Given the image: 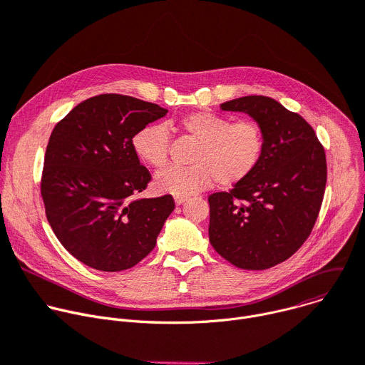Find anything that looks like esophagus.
Segmentation results:
<instances>
[{"mask_svg": "<svg viewBox=\"0 0 365 365\" xmlns=\"http://www.w3.org/2000/svg\"><path fill=\"white\" fill-rule=\"evenodd\" d=\"M187 200V196H175V202L176 205H182Z\"/></svg>", "mask_w": 365, "mask_h": 365, "instance_id": "obj_1", "label": "esophagus"}]
</instances>
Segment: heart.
Returning a JSON list of instances; mask_svg holds the SVG:
<instances>
[{
    "instance_id": "obj_1",
    "label": "heart",
    "mask_w": 365,
    "mask_h": 365,
    "mask_svg": "<svg viewBox=\"0 0 365 365\" xmlns=\"http://www.w3.org/2000/svg\"><path fill=\"white\" fill-rule=\"evenodd\" d=\"M178 126L197 141L189 168H169L155 176L160 192L189 196L212 186L228 187L246 180L257 168L264 150L262 126L253 119L231 122L212 112L185 115ZM137 155L151 168L169 161V132L161 125L141 128L134 141Z\"/></svg>"
}]
</instances>
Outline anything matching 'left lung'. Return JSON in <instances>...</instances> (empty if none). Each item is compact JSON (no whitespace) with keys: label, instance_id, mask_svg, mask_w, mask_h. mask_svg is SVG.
Here are the masks:
<instances>
[{"label":"left lung","instance_id":"obj_1","mask_svg":"<svg viewBox=\"0 0 365 365\" xmlns=\"http://www.w3.org/2000/svg\"><path fill=\"white\" fill-rule=\"evenodd\" d=\"M263 129L256 170L230 192L210 195V242L231 264L262 271L291 257L310 236L326 187V155L314 129L267 96L220 106Z\"/></svg>","mask_w":365,"mask_h":365}]
</instances>
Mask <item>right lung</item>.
<instances>
[{"label": "right lung", "mask_w": 365, "mask_h": 365, "mask_svg": "<svg viewBox=\"0 0 365 365\" xmlns=\"http://www.w3.org/2000/svg\"><path fill=\"white\" fill-rule=\"evenodd\" d=\"M165 113L135 97L98 94L52 130L41 182L46 218L61 245L93 269L135 267L175 210L172 195L138 197L151 175L132 144Z\"/></svg>", "instance_id": "obj_1"}]
</instances>
